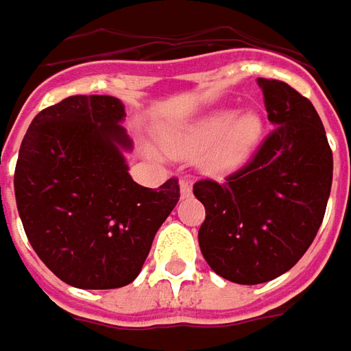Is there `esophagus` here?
Returning a JSON list of instances; mask_svg holds the SVG:
<instances>
[{"instance_id": "obj_1", "label": "esophagus", "mask_w": 351, "mask_h": 351, "mask_svg": "<svg viewBox=\"0 0 351 351\" xmlns=\"http://www.w3.org/2000/svg\"><path fill=\"white\" fill-rule=\"evenodd\" d=\"M192 195V184L188 182V180H182L180 182V197L186 199V197H190Z\"/></svg>"}]
</instances>
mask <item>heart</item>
Returning a JSON list of instances; mask_svg holds the SVG:
<instances>
[{
  "label": "heart",
  "mask_w": 351,
  "mask_h": 351,
  "mask_svg": "<svg viewBox=\"0 0 351 351\" xmlns=\"http://www.w3.org/2000/svg\"><path fill=\"white\" fill-rule=\"evenodd\" d=\"M263 136V121L256 111L215 109L190 125L161 134L165 147L176 157L204 156L209 175L234 173L250 161Z\"/></svg>",
  "instance_id": "heart-1"
}]
</instances>
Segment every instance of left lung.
<instances>
[{
	"label": "left lung",
	"instance_id": "obj_1",
	"mask_svg": "<svg viewBox=\"0 0 351 351\" xmlns=\"http://www.w3.org/2000/svg\"><path fill=\"white\" fill-rule=\"evenodd\" d=\"M273 132L250 163L197 180L206 207L197 240L207 265L236 285L273 280L300 261L325 217L332 152L313 104L280 80L257 78Z\"/></svg>",
	"mask_w": 351,
	"mask_h": 351
}]
</instances>
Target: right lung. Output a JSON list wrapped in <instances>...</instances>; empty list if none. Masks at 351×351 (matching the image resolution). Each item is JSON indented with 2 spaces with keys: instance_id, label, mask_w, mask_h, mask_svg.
<instances>
[{
  "instance_id": "1",
  "label": "right lung",
  "mask_w": 351,
  "mask_h": 351,
  "mask_svg": "<svg viewBox=\"0 0 351 351\" xmlns=\"http://www.w3.org/2000/svg\"><path fill=\"white\" fill-rule=\"evenodd\" d=\"M113 95H71L34 117L15 167L16 209L38 257L84 290L130 285L180 197L176 178L136 184Z\"/></svg>"
}]
</instances>
